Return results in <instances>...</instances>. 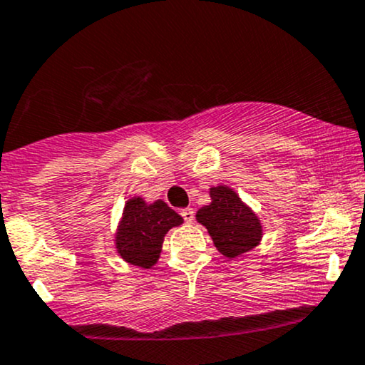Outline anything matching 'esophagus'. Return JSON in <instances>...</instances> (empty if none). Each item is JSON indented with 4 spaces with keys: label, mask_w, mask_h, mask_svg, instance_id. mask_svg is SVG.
<instances>
[{
    "label": "esophagus",
    "mask_w": 365,
    "mask_h": 365,
    "mask_svg": "<svg viewBox=\"0 0 365 365\" xmlns=\"http://www.w3.org/2000/svg\"><path fill=\"white\" fill-rule=\"evenodd\" d=\"M182 216H183V220H185V223H192V221H194V217H195L194 209H190V207L182 209Z\"/></svg>",
    "instance_id": "esophagus-1"
}]
</instances>
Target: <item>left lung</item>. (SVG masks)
I'll use <instances>...</instances> for the list:
<instances>
[{"label":"left lung","mask_w":365,"mask_h":365,"mask_svg":"<svg viewBox=\"0 0 365 365\" xmlns=\"http://www.w3.org/2000/svg\"><path fill=\"white\" fill-rule=\"evenodd\" d=\"M211 204L197 211V221L206 226L216 249L225 257H240L259 245L262 226L255 212L233 188L217 185L209 188Z\"/></svg>","instance_id":"1"}]
</instances>
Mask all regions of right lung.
Here are the masks:
<instances>
[{"label": "right lung", "instance_id": "1", "mask_svg": "<svg viewBox=\"0 0 365 365\" xmlns=\"http://www.w3.org/2000/svg\"><path fill=\"white\" fill-rule=\"evenodd\" d=\"M183 217L161 199L153 204L142 197L127 200L115 235V247L123 261L139 267H153L158 262L165 235Z\"/></svg>", "mask_w": 365, "mask_h": 365}]
</instances>
